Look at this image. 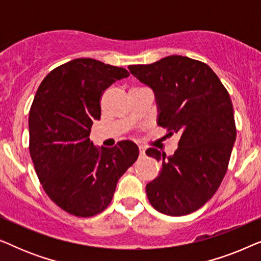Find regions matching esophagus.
Wrapping results in <instances>:
<instances>
[{
    "mask_svg": "<svg viewBox=\"0 0 261 261\" xmlns=\"http://www.w3.org/2000/svg\"><path fill=\"white\" fill-rule=\"evenodd\" d=\"M139 152H140V155H145V147L139 146Z\"/></svg>",
    "mask_w": 261,
    "mask_h": 261,
    "instance_id": "34e87169",
    "label": "esophagus"
}]
</instances>
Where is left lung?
<instances>
[{
    "instance_id": "8db88e82",
    "label": "left lung",
    "mask_w": 261,
    "mask_h": 261,
    "mask_svg": "<svg viewBox=\"0 0 261 261\" xmlns=\"http://www.w3.org/2000/svg\"><path fill=\"white\" fill-rule=\"evenodd\" d=\"M128 69L154 91L159 126L180 135L172 156L154 147L146 151L162 163V172L146 185L148 201L165 215L194 213L215 195L227 172L237 138L230 96L205 63L188 57Z\"/></svg>"
}]
</instances>
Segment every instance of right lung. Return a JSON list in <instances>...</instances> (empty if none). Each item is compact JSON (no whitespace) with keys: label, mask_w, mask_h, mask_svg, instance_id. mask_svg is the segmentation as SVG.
Wrapping results in <instances>:
<instances>
[{"label":"right lung","mask_w":261,"mask_h":261,"mask_svg":"<svg viewBox=\"0 0 261 261\" xmlns=\"http://www.w3.org/2000/svg\"><path fill=\"white\" fill-rule=\"evenodd\" d=\"M128 76L123 67L78 58L53 69L35 94L28 119L31 158L46 194L71 215L102 213L119 178L138 159L132 141L101 149L90 141L103 92Z\"/></svg>","instance_id":"right-lung-1"}]
</instances>
